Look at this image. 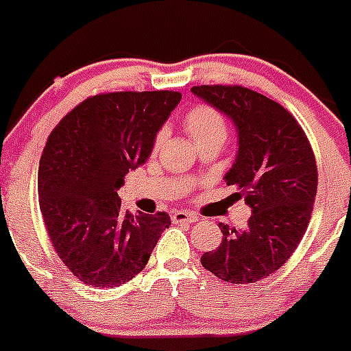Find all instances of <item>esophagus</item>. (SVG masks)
Here are the masks:
<instances>
[{
  "label": "esophagus",
  "mask_w": 351,
  "mask_h": 351,
  "mask_svg": "<svg viewBox=\"0 0 351 351\" xmlns=\"http://www.w3.org/2000/svg\"><path fill=\"white\" fill-rule=\"evenodd\" d=\"M198 217L195 214H189L186 210H178L172 214V223L176 224H193L197 223Z\"/></svg>",
  "instance_id": "esophagus-1"
}]
</instances>
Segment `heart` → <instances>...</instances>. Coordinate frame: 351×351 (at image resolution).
Wrapping results in <instances>:
<instances>
[{"label": "heart", "mask_w": 351, "mask_h": 351, "mask_svg": "<svg viewBox=\"0 0 351 351\" xmlns=\"http://www.w3.org/2000/svg\"><path fill=\"white\" fill-rule=\"evenodd\" d=\"M182 123L189 137L200 147L208 146V144L221 146L228 137L226 118L221 114V111L208 104H197L188 109L182 118ZM162 141L163 132H158V136L154 137V147H158Z\"/></svg>", "instance_id": "obj_1"}]
</instances>
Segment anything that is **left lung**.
<instances>
[{
  "label": "left lung",
  "instance_id": "left-lung-1",
  "mask_svg": "<svg viewBox=\"0 0 351 351\" xmlns=\"http://www.w3.org/2000/svg\"><path fill=\"white\" fill-rule=\"evenodd\" d=\"M191 92L233 120L239 153L224 181L252 208L245 230L219 224L223 240L202 265L230 284H254L280 268L306 231L318 184L313 149L291 112L259 92L240 85Z\"/></svg>",
  "mask_w": 351,
  "mask_h": 351
}]
</instances>
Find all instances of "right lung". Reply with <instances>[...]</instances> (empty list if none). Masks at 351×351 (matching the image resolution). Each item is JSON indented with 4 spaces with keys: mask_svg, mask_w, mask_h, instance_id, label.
Here are the masks:
<instances>
[{
    "mask_svg": "<svg viewBox=\"0 0 351 351\" xmlns=\"http://www.w3.org/2000/svg\"><path fill=\"white\" fill-rule=\"evenodd\" d=\"M179 92H111L88 97L48 136L38 170L48 239L64 265L90 287H117L146 268L167 212L121 210L125 173L149 158Z\"/></svg>",
    "mask_w": 351,
    "mask_h": 351,
    "instance_id": "1",
    "label": "right lung"
}]
</instances>
